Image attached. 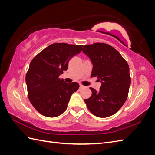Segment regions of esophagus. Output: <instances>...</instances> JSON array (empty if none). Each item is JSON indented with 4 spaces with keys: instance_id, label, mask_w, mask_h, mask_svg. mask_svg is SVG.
Returning <instances> with one entry per match:
<instances>
[{
    "instance_id": "obj_1",
    "label": "esophagus",
    "mask_w": 155,
    "mask_h": 155,
    "mask_svg": "<svg viewBox=\"0 0 155 155\" xmlns=\"http://www.w3.org/2000/svg\"><path fill=\"white\" fill-rule=\"evenodd\" d=\"M83 88H85V86H83V85H79V88H80V89Z\"/></svg>"
}]
</instances>
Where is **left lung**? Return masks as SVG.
Masks as SVG:
<instances>
[{
	"mask_svg": "<svg viewBox=\"0 0 155 155\" xmlns=\"http://www.w3.org/2000/svg\"><path fill=\"white\" fill-rule=\"evenodd\" d=\"M83 51L92 63L91 77H97L101 83L100 91L90 88L92 96L85 100L88 109L100 118L113 115L128 96L130 85L128 63L118 51L108 44L84 45Z\"/></svg>",
	"mask_w": 155,
	"mask_h": 155,
	"instance_id": "left-lung-1",
	"label": "left lung"
}]
</instances>
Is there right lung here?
Masks as SVG:
<instances>
[{"label":"right lung","instance_id":"obj_1","mask_svg":"<svg viewBox=\"0 0 155 155\" xmlns=\"http://www.w3.org/2000/svg\"><path fill=\"white\" fill-rule=\"evenodd\" d=\"M83 45L54 43L31 60L26 75L28 95L40 114L54 118L66 110L72 94L79 85L67 83L59 76L68 68L73 56L80 53Z\"/></svg>","mask_w":155,"mask_h":155}]
</instances>
